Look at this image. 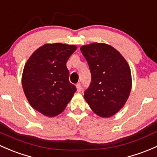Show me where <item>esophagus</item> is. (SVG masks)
<instances>
[{"label": "esophagus", "instance_id": "1", "mask_svg": "<svg viewBox=\"0 0 157 157\" xmlns=\"http://www.w3.org/2000/svg\"><path fill=\"white\" fill-rule=\"evenodd\" d=\"M76 87H77V91H78V92H80V91H81V90H82V86H81V83H77V85H76Z\"/></svg>", "mask_w": 157, "mask_h": 157}]
</instances>
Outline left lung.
<instances>
[{"label": "left lung", "mask_w": 157, "mask_h": 157, "mask_svg": "<svg viewBox=\"0 0 157 157\" xmlns=\"http://www.w3.org/2000/svg\"><path fill=\"white\" fill-rule=\"evenodd\" d=\"M91 72V83L84 92L90 108L101 117L117 113L129 96L132 75L123 56L111 46L94 43L80 47Z\"/></svg>", "instance_id": "8db88e82"}]
</instances>
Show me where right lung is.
I'll list each match as a JSON object with an SVG mask.
<instances>
[{
	"instance_id": "obj_1",
	"label": "right lung",
	"mask_w": 157,
	"mask_h": 157,
	"mask_svg": "<svg viewBox=\"0 0 157 157\" xmlns=\"http://www.w3.org/2000/svg\"><path fill=\"white\" fill-rule=\"evenodd\" d=\"M77 47L60 43L38 48L29 58L22 73L25 95L33 108L47 117L62 113L77 91L69 82L66 62Z\"/></svg>"
}]
</instances>
